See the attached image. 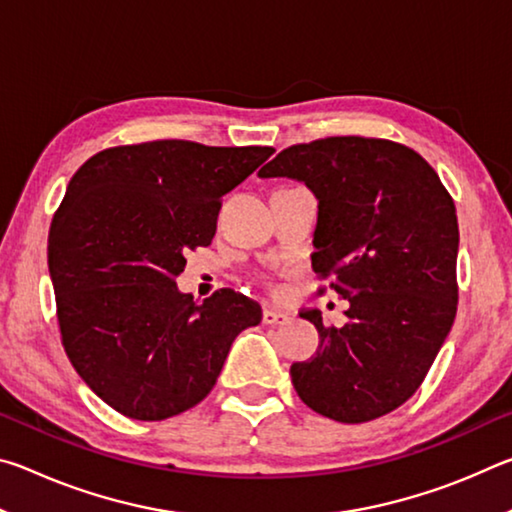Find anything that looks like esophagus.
Segmentation results:
<instances>
[{
    "mask_svg": "<svg viewBox=\"0 0 512 512\" xmlns=\"http://www.w3.org/2000/svg\"><path fill=\"white\" fill-rule=\"evenodd\" d=\"M262 320L266 325H287L289 323V314H284V311H277L273 307H266L264 314H262Z\"/></svg>",
    "mask_w": 512,
    "mask_h": 512,
    "instance_id": "esophagus-1",
    "label": "esophagus"
}]
</instances>
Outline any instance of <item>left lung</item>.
Instances as JSON below:
<instances>
[{
  "label": "left lung",
  "mask_w": 512,
  "mask_h": 512,
  "mask_svg": "<svg viewBox=\"0 0 512 512\" xmlns=\"http://www.w3.org/2000/svg\"><path fill=\"white\" fill-rule=\"evenodd\" d=\"M262 178H293L318 198L311 266L350 302L343 327L300 311L320 343L293 363L300 400L359 424L418 391L456 318L458 221L420 153L377 137H325L277 153Z\"/></svg>",
  "instance_id": "1"
}]
</instances>
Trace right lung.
Segmentation results:
<instances>
[{
  "instance_id": "right-lung-1",
  "label": "right lung",
  "mask_w": 512,
  "mask_h": 512,
  "mask_svg": "<svg viewBox=\"0 0 512 512\" xmlns=\"http://www.w3.org/2000/svg\"><path fill=\"white\" fill-rule=\"evenodd\" d=\"M273 146L155 140L106 149L69 180L47 264L69 361L103 402L133 420H167L216 384L232 341L262 307L232 289L198 305L176 277L210 246L221 196Z\"/></svg>"
}]
</instances>
